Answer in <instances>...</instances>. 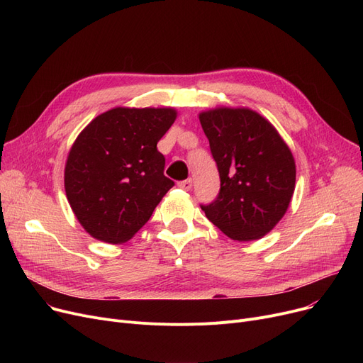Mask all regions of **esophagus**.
Masks as SVG:
<instances>
[{
    "label": "esophagus",
    "mask_w": 363,
    "mask_h": 363,
    "mask_svg": "<svg viewBox=\"0 0 363 363\" xmlns=\"http://www.w3.org/2000/svg\"><path fill=\"white\" fill-rule=\"evenodd\" d=\"M178 186H179L181 189H185V191H189V189H191V186H193V179L188 178V179L179 181V182H178Z\"/></svg>",
    "instance_id": "esophagus-1"
}]
</instances>
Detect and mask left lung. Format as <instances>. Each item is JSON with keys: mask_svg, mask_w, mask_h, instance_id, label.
<instances>
[{"mask_svg": "<svg viewBox=\"0 0 363 363\" xmlns=\"http://www.w3.org/2000/svg\"><path fill=\"white\" fill-rule=\"evenodd\" d=\"M200 123L216 162L220 189L201 204L207 219L233 240L268 234L291 201L296 164L277 129L249 108L200 113Z\"/></svg>", "mask_w": 363, "mask_h": 363, "instance_id": "1", "label": "left lung"}]
</instances>
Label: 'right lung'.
<instances>
[{
    "instance_id": "right-lung-1",
    "label": "right lung",
    "mask_w": 363,
    "mask_h": 363,
    "mask_svg": "<svg viewBox=\"0 0 363 363\" xmlns=\"http://www.w3.org/2000/svg\"><path fill=\"white\" fill-rule=\"evenodd\" d=\"M177 119L174 108H111L76 138L65 169V188L84 230L121 244L148 222L175 185L164 177L157 143Z\"/></svg>"
}]
</instances>
